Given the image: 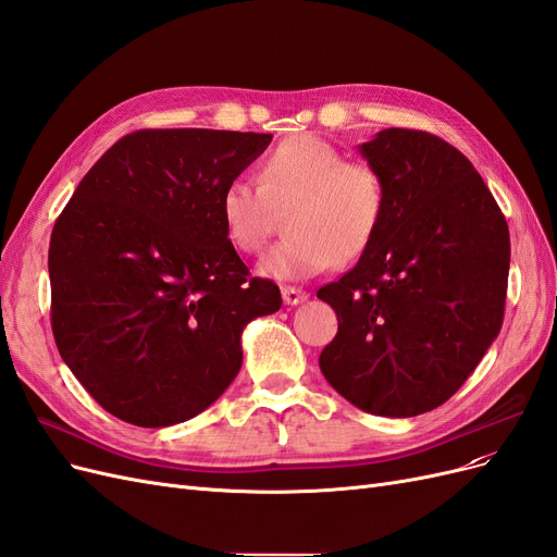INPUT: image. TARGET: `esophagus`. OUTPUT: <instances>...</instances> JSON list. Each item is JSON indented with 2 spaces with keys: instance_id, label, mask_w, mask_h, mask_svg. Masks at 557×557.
I'll use <instances>...</instances> for the list:
<instances>
[{
  "instance_id": "34e87169",
  "label": "esophagus",
  "mask_w": 557,
  "mask_h": 557,
  "mask_svg": "<svg viewBox=\"0 0 557 557\" xmlns=\"http://www.w3.org/2000/svg\"><path fill=\"white\" fill-rule=\"evenodd\" d=\"M281 295H283V301H285V305H288V307H297V305H301V301H305V299L309 297L305 290L293 288V285H283Z\"/></svg>"
}]
</instances>
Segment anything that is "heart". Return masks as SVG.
<instances>
[{"label":"heart","mask_w":557,"mask_h":557,"mask_svg":"<svg viewBox=\"0 0 557 557\" xmlns=\"http://www.w3.org/2000/svg\"><path fill=\"white\" fill-rule=\"evenodd\" d=\"M385 188L376 170L346 162L315 134L281 141L260 164V185L232 178L218 201L227 242L239 252H260L285 215V242L260 260L258 272L299 281L362 258L383 221Z\"/></svg>","instance_id":"1"}]
</instances>
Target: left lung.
<instances>
[{"label":"left lung","mask_w":557,"mask_h":557,"mask_svg":"<svg viewBox=\"0 0 557 557\" xmlns=\"http://www.w3.org/2000/svg\"><path fill=\"white\" fill-rule=\"evenodd\" d=\"M385 188L372 246L318 297L339 318L320 372L352 407L411 418L440 407L497 339L507 221L458 148L387 127L358 146Z\"/></svg>","instance_id":"obj_1"}]
</instances>
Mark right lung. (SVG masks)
Instances as JSON below:
<instances>
[{
  "mask_svg": "<svg viewBox=\"0 0 557 557\" xmlns=\"http://www.w3.org/2000/svg\"><path fill=\"white\" fill-rule=\"evenodd\" d=\"M272 134L139 129L83 176L50 234V323L64 364L115 418L190 420L242 369L244 327L281 309L250 278L218 201Z\"/></svg>",
  "mask_w": 557,
  "mask_h": 557,
  "instance_id": "right-lung-1",
  "label": "right lung"
}]
</instances>
